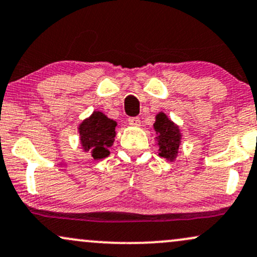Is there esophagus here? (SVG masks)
<instances>
[{"label":"esophagus","instance_id":"34e87169","mask_svg":"<svg viewBox=\"0 0 257 257\" xmlns=\"http://www.w3.org/2000/svg\"><path fill=\"white\" fill-rule=\"evenodd\" d=\"M128 123L131 125L139 126V125H140V118H139V117H131V118L128 119Z\"/></svg>","mask_w":257,"mask_h":257}]
</instances>
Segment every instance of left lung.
<instances>
[{"mask_svg":"<svg viewBox=\"0 0 257 257\" xmlns=\"http://www.w3.org/2000/svg\"><path fill=\"white\" fill-rule=\"evenodd\" d=\"M153 126L158 134L157 140L159 145V156L172 162L177 157L179 145H181L179 128L164 112H159L157 115Z\"/></svg>","mask_w":257,"mask_h":257,"instance_id":"left-lung-1","label":"left lung"}]
</instances>
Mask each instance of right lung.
Here are the masks:
<instances>
[{
    "instance_id": "obj_1",
    "label": "right lung",
    "mask_w": 257,
    "mask_h": 257,
    "mask_svg": "<svg viewBox=\"0 0 257 257\" xmlns=\"http://www.w3.org/2000/svg\"><path fill=\"white\" fill-rule=\"evenodd\" d=\"M117 123L107 118L100 111H94L79 126L80 141L86 152L91 153L93 159H103L110 154L116 137Z\"/></svg>"
}]
</instances>
